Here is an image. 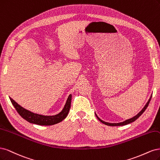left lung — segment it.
<instances>
[{
  "label": "left lung",
  "mask_w": 160,
  "mask_h": 160,
  "mask_svg": "<svg viewBox=\"0 0 160 160\" xmlns=\"http://www.w3.org/2000/svg\"><path fill=\"white\" fill-rule=\"evenodd\" d=\"M151 98H152V97H150V98H149V100H148V103L147 104H146V106H144V108H143V109L141 110V112H140L138 113V114L136 116H134V117H133L132 118H130V119H129V120H126V121H124V122H120V123H108V122H104V121H102V120H100V118L98 117L97 116H96V117L98 118V119L102 123H104V124H106V125H107V126H123V125H127V124H128V123H132V122H134L135 120H136L138 118L140 117L143 113L145 112V110H146V108H148V105H149V102H150V100H151Z\"/></svg>",
  "instance_id": "8db88e82"
}]
</instances>
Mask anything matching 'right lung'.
I'll list each match as a JSON object with an SVG mask.
<instances>
[{"label":"right lung","instance_id":"1","mask_svg":"<svg viewBox=\"0 0 160 160\" xmlns=\"http://www.w3.org/2000/svg\"><path fill=\"white\" fill-rule=\"evenodd\" d=\"M71 99L72 95L70 94L68 96V99H67L64 109L60 113H59L58 114H56L55 116H42L37 114H34V113H32L24 109V108L18 104L16 102L11 98H10V100H11L12 105L14 106L15 109H16V110L17 111V112L20 114V116L30 123H35V124H38L40 126L54 125L65 119L70 111V108L71 106Z\"/></svg>","mask_w":160,"mask_h":160}]
</instances>
